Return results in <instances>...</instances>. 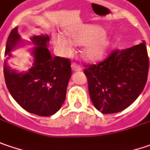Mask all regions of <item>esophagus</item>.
I'll list each match as a JSON object with an SVG mask.
<instances>
[{"instance_id":"esophagus-1","label":"esophagus","mask_w":150,"mask_h":150,"mask_svg":"<svg viewBox=\"0 0 150 150\" xmlns=\"http://www.w3.org/2000/svg\"><path fill=\"white\" fill-rule=\"evenodd\" d=\"M71 69L73 71H82V67L79 66V65H77L76 63H72L71 64Z\"/></svg>"}]
</instances>
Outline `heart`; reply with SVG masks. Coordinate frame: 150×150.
I'll list each match as a JSON object with an SVG mask.
<instances>
[{"label": "heart", "mask_w": 150, "mask_h": 150, "mask_svg": "<svg viewBox=\"0 0 150 150\" xmlns=\"http://www.w3.org/2000/svg\"><path fill=\"white\" fill-rule=\"evenodd\" d=\"M105 34V31L97 26L71 28L66 31V34L71 43L76 45L85 44L82 54L83 58L89 62H98L105 54L110 45V40ZM52 43L56 49L64 56H68L72 52L71 44L62 34H53Z\"/></svg>", "instance_id": "b5f03b06"}]
</instances>
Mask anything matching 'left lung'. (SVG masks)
Returning a JSON list of instances; mask_svg holds the SVG:
<instances>
[{
    "instance_id": "1",
    "label": "left lung",
    "mask_w": 150,
    "mask_h": 150,
    "mask_svg": "<svg viewBox=\"0 0 150 150\" xmlns=\"http://www.w3.org/2000/svg\"><path fill=\"white\" fill-rule=\"evenodd\" d=\"M146 43L114 50L100 63L84 69L94 107L104 114L127 108L146 84L149 71Z\"/></svg>"
}]
</instances>
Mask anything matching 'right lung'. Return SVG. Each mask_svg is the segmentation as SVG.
<instances>
[{
  "mask_svg": "<svg viewBox=\"0 0 150 150\" xmlns=\"http://www.w3.org/2000/svg\"><path fill=\"white\" fill-rule=\"evenodd\" d=\"M30 41L23 40L13 28L8 36L4 62V77L8 91L12 98L25 110L41 116L56 114L62 106L67 88L71 79V62L68 59L51 56L48 50L50 42L47 34L34 35ZM25 42L33 44L30 50L33 64L26 72L11 69L7 64L13 49L24 46Z\"/></svg>",
  "mask_w": 150,
  "mask_h": 150,
  "instance_id": "add662e5",
  "label": "right lung"
}]
</instances>
